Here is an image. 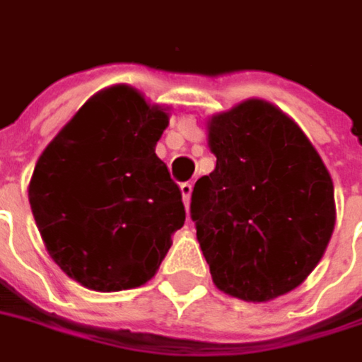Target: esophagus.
<instances>
[{
  "label": "esophagus",
  "mask_w": 362,
  "mask_h": 362,
  "mask_svg": "<svg viewBox=\"0 0 362 362\" xmlns=\"http://www.w3.org/2000/svg\"><path fill=\"white\" fill-rule=\"evenodd\" d=\"M181 195H183V203H185L187 211H189V201H191V193H193V185L191 183H181Z\"/></svg>",
  "instance_id": "34e87169"
}]
</instances>
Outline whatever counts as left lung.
Segmentation results:
<instances>
[{
  "label": "left lung",
  "instance_id": "obj_1",
  "mask_svg": "<svg viewBox=\"0 0 362 362\" xmlns=\"http://www.w3.org/2000/svg\"><path fill=\"white\" fill-rule=\"evenodd\" d=\"M217 157L191 195L197 241L223 293L267 303L299 287L334 229V187L299 125L265 99L207 121Z\"/></svg>",
  "mask_w": 362,
  "mask_h": 362
}]
</instances>
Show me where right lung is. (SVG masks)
I'll use <instances>...</instances> for the list:
<instances>
[{"instance_id": "1", "label": "right lung", "mask_w": 362, "mask_h": 362, "mask_svg": "<svg viewBox=\"0 0 362 362\" xmlns=\"http://www.w3.org/2000/svg\"><path fill=\"white\" fill-rule=\"evenodd\" d=\"M129 85L91 97L40 155L29 205L49 257L83 287L145 285L183 227L181 191L155 145L169 125Z\"/></svg>"}]
</instances>
